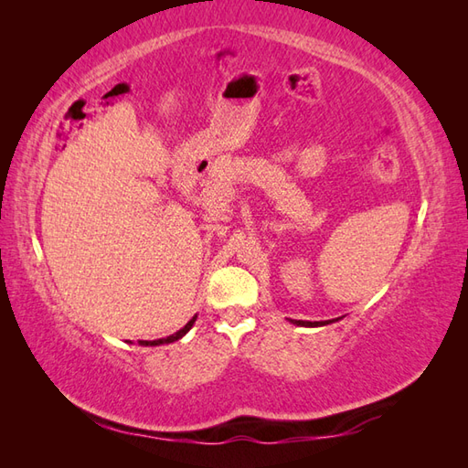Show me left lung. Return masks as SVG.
<instances>
[{
    "label": "left lung",
    "mask_w": 468,
    "mask_h": 468,
    "mask_svg": "<svg viewBox=\"0 0 468 468\" xmlns=\"http://www.w3.org/2000/svg\"><path fill=\"white\" fill-rule=\"evenodd\" d=\"M297 324H302V322H297ZM325 324H327V322H325ZM307 325H322V324H320V322H317V324H307Z\"/></svg>",
    "instance_id": "8db88e82"
}]
</instances>
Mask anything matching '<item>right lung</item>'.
Here are the masks:
<instances>
[{"label":"right lung","mask_w":468,"mask_h":468,"mask_svg":"<svg viewBox=\"0 0 468 468\" xmlns=\"http://www.w3.org/2000/svg\"><path fill=\"white\" fill-rule=\"evenodd\" d=\"M186 330H188V325L185 327V330H181L178 334H175V335H171V337H166V340H156V342H153L151 346H156V344H163V342H173V340H178V337H181L183 334H186ZM143 344H146L148 346V342H143Z\"/></svg>","instance_id":"add662e5"}]
</instances>
